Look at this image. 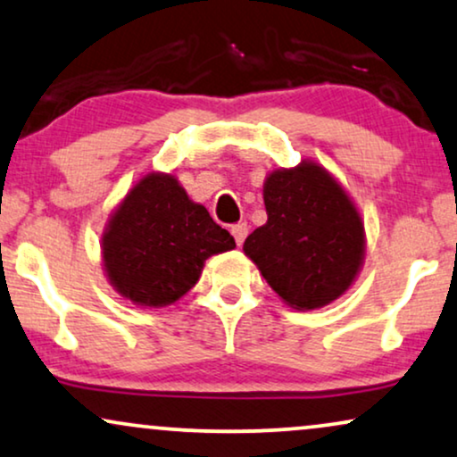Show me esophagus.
<instances>
[{
    "label": "esophagus",
    "mask_w": 457,
    "mask_h": 457,
    "mask_svg": "<svg viewBox=\"0 0 457 457\" xmlns=\"http://www.w3.org/2000/svg\"><path fill=\"white\" fill-rule=\"evenodd\" d=\"M230 233H233L237 245H241V243L245 241V237H247V224L245 222L233 224V227H230Z\"/></svg>",
    "instance_id": "34e87169"
}]
</instances>
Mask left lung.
I'll return each instance as SVG.
<instances>
[{
    "label": "left lung",
    "instance_id": "1",
    "mask_svg": "<svg viewBox=\"0 0 457 457\" xmlns=\"http://www.w3.org/2000/svg\"><path fill=\"white\" fill-rule=\"evenodd\" d=\"M269 220L243 243L266 283L292 308H321L351 287L363 262L357 207L321 165L275 170L264 182Z\"/></svg>",
    "mask_w": 457,
    "mask_h": 457
}]
</instances>
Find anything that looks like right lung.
Wrapping results in <instances>:
<instances>
[{"label": "right lung", "instance_id": "1", "mask_svg": "<svg viewBox=\"0 0 457 457\" xmlns=\"http://www.w3.org/2000/svg\"><path fill=\"white\" fill-rule=\"evenodd\" d=\"M235 239L170 174H149L126 195L103 235L111 286L140 306H168L199 281L205 260Z\"/></svg>", "mask_w": 457, "mask_h": 457}]
</instances>
